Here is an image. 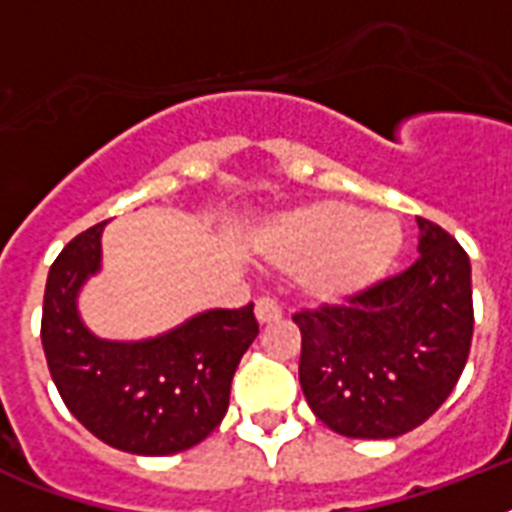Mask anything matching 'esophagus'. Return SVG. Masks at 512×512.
<instances>
[{"label": "esophagus", "instance_id": "1", "mask_svg": "<svg viewBox=\"0 0 512 512\" xmlns=\"http://www.w3.org/2000/svg\"><path fill=\"white\" fill-rule=\"evenodd\" d=\"M255 319L260 321V324H273V321L281 319V308L276 300H271V297H263V300H257L255 303Z\"/></svg>", "mask_w": 512, "mask_h": 512}]
</instances>
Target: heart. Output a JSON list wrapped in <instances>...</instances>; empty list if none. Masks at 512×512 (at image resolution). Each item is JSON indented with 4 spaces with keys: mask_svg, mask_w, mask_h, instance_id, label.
<instances>
[{
    "mask_svg": "<svg viewBox=\"0 0 512 512\" xmlns=\"http://www.w3.org/2000/svg\"><path fill=\"white\" fill-rule=\"evenodd\" d=\"M404 231L393 215L316 201L265 228L260 247L276 268L299 273L316 303H348L377 287L396 263Z\"/></svg>",
    "mask_w": 512,
    "mask_h": 512,
    "instance_id": "heart-1",
    "label": "heart"
}]
</instances>
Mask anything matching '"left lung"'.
I'll return each mask as SVG.
<instances>
[{
    "label": "left lung",
    "mask_w": 512,
    "mask_h": 512,
    "mask_svg": "<svg viewBox=\"0 0 512 512\" xmlns=\"http://www.w3.org/2000/svg\"><path fill=\"white\" fill-rule=\"evenodd\" d=\"M417 225L420 257L404 273L345 305L292 316L305 401L340 436H404L444 404L468 361V252L441 225Z\"/></svg>",
    "instance_id": "8db88e82"
}]
</instances>
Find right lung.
I'll return each mask as SVG.
<instances>
[{
	"label": "right lung",
	"instance_id": "1",
	"mask_svg": "<svg viewBox=\"0 0 512 512\" xmlns=\"http://www.w3.org/2000/svg\"><path fill=\"white\" fill-rule=\"evenodd\" d=\"M98 223L63 247L47 276L42 345L63 404L103 444L143 457L191 449L223 422L231 380L257 337L255 305L215 308L159 337L100 340L76 311L100 271Z\"/></svg>",
	"mask_w": 512,
	"mask_h": 512
}]
</instances>
